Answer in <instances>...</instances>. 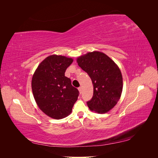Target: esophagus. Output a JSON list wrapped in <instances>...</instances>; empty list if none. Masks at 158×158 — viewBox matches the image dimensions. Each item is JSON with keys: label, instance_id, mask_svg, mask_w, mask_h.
<instances>
[{"label": "esophagus", "instance_id": "obj_1", "mask_svg": "<svg viewBox=\"0 0 158 158\" xmlns=\"http://www.w3.org/2000/svg\"><path fill=\"white\" fill-rule=\"evenodd\" d=\"M78 90H79V92H80V94L82 93V88H81V87H79V88H78Z\"/></svg>", "mask_w": 158, "mask_h": 158}]
</instances>
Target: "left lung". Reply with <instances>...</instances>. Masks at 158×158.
<instances>
[{"label":"left lung","instance_id":"1","mask_svg":"<svg viewBox=\"0 0 158 158\" xmlns=\"http://www.w3.org/2000/svg\"><path fill=\"white\" fill-rule=\"evenodd\" d=\"M78 66L86 72L94 85L93 97L87 102L91 111L106 113L114 107L123 91L121 72L103 52L93 51L79 56Z\"/></svg>","mask_w":158,"mask_h":158}]
</instances>
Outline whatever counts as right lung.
Segmentation results:
<instances>
[{
	"mask_svg": "<svg viewBox=\"0 0 158 158\" xmlns=\"http://www.w3.org/2000/svg\"><path fill=\"white\" fill-rule=\"evenodd\" d=\"M73 59L64 56H47L33 75L31 88L37 106L47 115L55 119L70 114L79 92L72 85L65 71Z\"/></svg>",
	"mask_w": 158,
	"mask_h": 158,
	"instance_id": "right-lung-1",
	"label": "right lung"
}]
</instances>
